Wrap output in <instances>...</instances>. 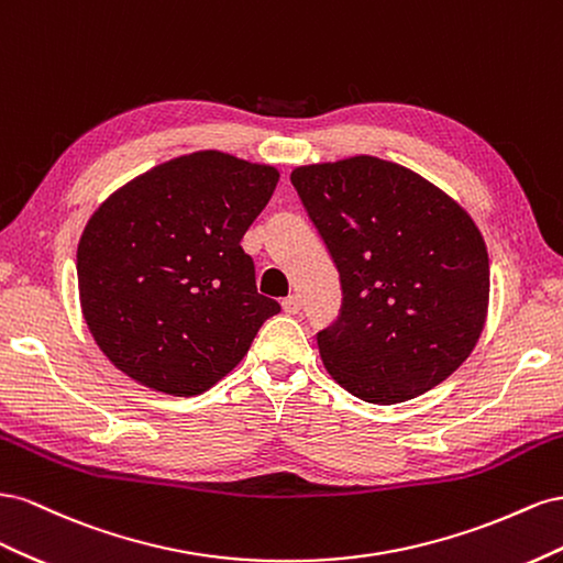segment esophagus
I'll return each mask as SVG.
<instances>
[{
    "mask_svg": "<svg viewBox=\"0 0 563 563\" xmlns=\"http://www.w3.org/2000/svg\"><path fill=\"white\" fill-rule=\"evenodd\" d=\"M283 311H285V313H290V316L299 313V311H301V299H299L297 295L285 297V299H283Z\"/></svg>",
    "mask_w": 563,
    "mask_h": 563,
    "instance_id": "1",
    "label": "esophagus"
}]
</instances>
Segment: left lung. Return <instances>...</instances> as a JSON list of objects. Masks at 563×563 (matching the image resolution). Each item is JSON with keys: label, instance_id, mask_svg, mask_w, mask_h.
Instances as JSON below:
<instances>
[{"label": "left lung", "instance_id": "obj_1", "mask_svg": "<svg viewBox=\"0 0 563 563\" xmlns=\"http://www.w3.org/2000/svg\"><path fill=\"white\" fill-rule=\"evenodd\" d=\"M290 179L342 278V316L318 332L330 377L367 404H404L470 358L488 318L484 235L417 172L373 155Z\"/></svg>", "mask_w": 563, "mask_h": 563}]
</instances>
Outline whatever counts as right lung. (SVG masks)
Here are the masks:
<instances>
[{
	"label": "right lung",
	"instance_id": "obj_1",
	"mask_svg": "<svg viewBox=\"0 0 563 563\" xmlns=\"http://www.w3.org/2000/svg\"><path fill=\"white\" fill-rule=\"evenodd\" d=\"M280 179L221 151L172 157L99 205L77 245L85 323L130 379L169 396L212 389L278 301L240 247Z\"/></svg>",
	"mask_w": 563,
	"mask_h": 563
}]
</instances>
